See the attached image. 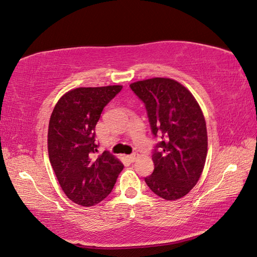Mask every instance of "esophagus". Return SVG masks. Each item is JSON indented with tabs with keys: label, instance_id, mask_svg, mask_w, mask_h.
Instances as JSON below:
<instances>
[{
	"label": "esophagus",
	"instance_id": "34e87169",
	"mask_svg": "<svg viewBox=\"0 0 257 257\" xmlns=\"http://www.w3.org/2000/svg\"><path fill=\"white\" fill-rule=\"evenodd\" d=\"M138 157H139V154H138V153H133L132 155L128 156V159H130L131 162H135L136 158H138Z\"/></svg>",
	"mask_w": 257,
	"mask_h": 257
}]
</instances>
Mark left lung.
<instances>
[{
    "label": "left lung",
    "instance_id": "left-lung-1",
    "mask_svg": "<svg viewBox=\"0 0 257 257\" xmlns=\"http://www.w3.org/2000/svg\"><path fill=\"white\" fill-rule=\"evenodd\" d=\"M144 102L154 138V172L145 182L166 200H177L196 186L206 163V121L195 96L169 78H152L130 84Z\"/></svg>",
    "mask_w": 257,
    "mask_h": 257
}]
</instances>
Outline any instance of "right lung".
Wrapping results in <instances>:
<instances>
[{
  "label": "right lung",
  "instance_id": "obj_1",
  "mask_svg": "<svg viewBox=\"0 0 257 257\" xmlns=\"http://www.w3.org/2000/svg\"><path fill=\"white\" fill-rule=\"evenodd\" d=\"M122 85L77 88L61 96L48 126V155L66 196L91 207L110 195L123 164L111 153L98 155L95 125Z\"/></svg>",
  "mask_w": 257,
  "mask_h": 257
}]
</instances>
